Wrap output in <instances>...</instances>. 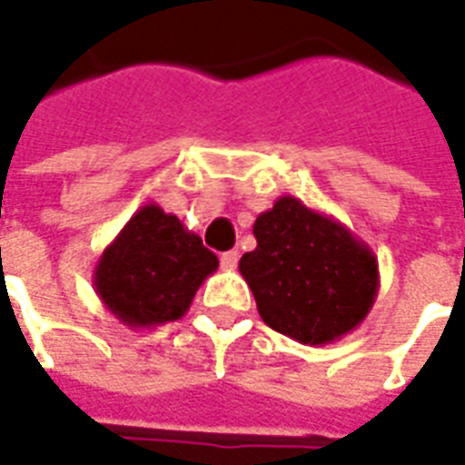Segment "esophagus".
Listing matches in <instances>:
<instances>
[{
    "label": "esophagus",
    "mask_w": 465,
    "mask_h": 465,
    "mask_svg": "<svg viewBox=\"0 0 465 465\" xmlns=\"http://www.w3.org/2000/svg\"><path fill=\"white\" fill-rule=\"evenodd\" d=\"M236 263H239V252H226L222 253V266L226 272H232L236 269Z\"/></svg>",
    "instance_id": "obj_1"
}]
</instances>
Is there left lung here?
Returning <instances> with one entry per match:
<instances>
[{
	"mask_svg": "<svg viewBox=\"0 0 465 465\" xmlns=\"http://www.w3.org/2000/svg\"><path fill=\"white\" fill-rule=\"evenodd\" d=\"M256 249L239 262L266 326L299 343L339 341L369 316L379 262L366 242L293 196L253 222Z\"/></svg>",
	"mask_w": 465,
	"mask_h": 465,
	"instance_id": "1",
	"label": "left lung"
}]
</instances>
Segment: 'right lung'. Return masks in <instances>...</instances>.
Listing matches in <instances>:
<instances>
[{
  "mask_svg": "<svg viewBox=\"0 0 465 465\" xmlns=\"http://www.w3.org/2000/svg\"><path fill=\"white\" fill-rule=\"evenodd\" d=\"M219 259L159 203L134 213L94 266V292L129 329L179 322Z\"/></svg>",
  "mask_w": 465,
  "mask_h": 465,
  "instance_id": "right-lung-1",
  "label": "right lung"
}]
</instances>
